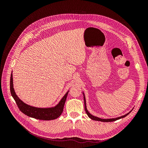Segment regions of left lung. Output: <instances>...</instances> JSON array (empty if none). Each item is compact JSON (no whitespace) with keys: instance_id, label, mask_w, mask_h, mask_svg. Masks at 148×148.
<instances>
[{"instance_id":"8db88e82","label":"left lung","mask_w":148,"mask_h":148,"mask_svg":"<svg viewBox=\"0 0 148 148\" xmlns=\"http://www.w3.org/2000/svg\"><path fill=\"white\" fill-rule=\"evenodd\" d=\"M83 97H84V109H85V111H86V113L87 114L88 117L90 118L91 119L93 120H96V121H100V122H114V121H115V120H119L120 119H122V118H124L125 117H126V116H127L132 111L130 110L129 112L128 113L124 115H122L121 116V117H116V118H112V119H101V118H99L97 117H96V116L93 115L92 114H91L89 112L88 109H87V107H86V99H85V96H84V92H83Z\"/></svg>"}]
</instances>
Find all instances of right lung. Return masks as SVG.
<instances>
[{
	"mask_svg": "<svg viewBox=\"0 0 148 148\" xmlns=\"http://www.w3.org/2000/svg\"><path fill=\"white\" fill-rule=\"evenodd\" d=\"M10 88L12 96L15 101L16 104L21 112L28 117L42 120H54L59 117L63 112L65 102L69 91L65 94L59 103L55 106L51 107H37L26 104L18 97L13 88L12 73L10 76Z\"/></svg>",
	"mask_w": 148,
	"mask_h": 148,
	"instance_id": "right-lung-1",
	"label": "right lung"
}]
</instances>
